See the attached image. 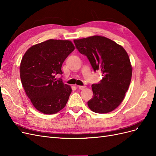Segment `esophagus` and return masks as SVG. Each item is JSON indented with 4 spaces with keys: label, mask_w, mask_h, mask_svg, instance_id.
Returning <instances> with one entry per match:
<instances>
[{
    "label": "esophagus",
    "mask_w": 156,
    "mask_h": 156,
    "mask_svg": "<svg viewBox=\"0 0 156 156\" xmlns=\"http://www.w3.org/2000/svg\"><path fill=\"white\" fill-rule=\"evenodd\" d=\"M85 87V86H77V88H78L79 90H83Z\"/></svg>",
    "instance_id": "1"
}]
</instances>
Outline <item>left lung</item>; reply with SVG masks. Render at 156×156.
<instances>
[{
  "mask_svg": "<svg viewBox=\"0 0 156 156\" xmlns=\"http://www.w3.org/2000/svg\"><path fill=\"white\" fill-rule=\"evenodd\" d=\"M80 53L87 56L94 70H100L103 79L92 85L93 98L88 101L94 112L115 110L124 100L132 75L129 56L124 48L104 36L74 40Z\"/></svg>",
  "mask_w": 156,
  "mask_h": 156,
  "instance_id": "8db88e82",
  "label": "left lung"
}]
</instances>
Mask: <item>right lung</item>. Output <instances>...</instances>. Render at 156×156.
Returning a JSON list of instances; mask_svg holds the SVG:
<instances>
[{"label": "right lung", "instance_id": "1", "mask_svg": "<svg viewBox=\"0 0 156 156\" xmlns=\"http://www.w3.org/2000/svg\"><path fill=\"white\" fill-rule=\"evenodd\" d=\"M75 49L69 40H49L32 46L23 55L20 77L27 96L36 109L46 115L59 112L66 106L72 88L56 76Z\"/></svg>", "mask_w": 156, "mask_h": 156}]
</instances>
